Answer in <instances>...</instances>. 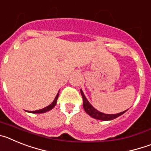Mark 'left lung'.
Segmentation results:
<instances>
[{"instance_id": "left-lung-1", "label": "left lung", "mask_w": 151, "mask_h": 151, "mask_svg": "<svg viewBox=\"0 0 151 151\" xmlns=\"http://www.w3.org/2000/svg\"><path fill=\"white\" fill-rule=\"evenodd\" d=\"M81 94H82V99H83L84 110L90 116H91L92 118L96 119H99V120L103 121L112 120V119H114L117 118V117L120 116L124 113L127 111V110H125V111H123L119 113H116V114H105V113H101V112L96 110L95 108H94L91 105V104L88 102L87 98L85 97V94H84L82 90H81Z\"/></svg>"}]
</instances>
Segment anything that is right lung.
Returning <instances> with one entry per match:
<instances>
[{
  "label": "right lung",
  "mask_w": 151,
  "mask_h": 151,
  "mask_svg": "<svg viewBox=\"0 0 151 151\" xmlns=\"http://www.w3.org/2000/svg\"><path fill=\"white\" fill-rule=\"evenodd\" d=\"M58 96H59V92H58V94H57V96H56L54 101H53V102H52V104H50L49 106H46V107L43 108V109H41V110H35V111H28V112H29V113H46V112L49 111V110H52V109H53V108L55 106L56 104H57V98H58Z\"/></svg>",
  "instance_id": "1"
}]
</instances>
